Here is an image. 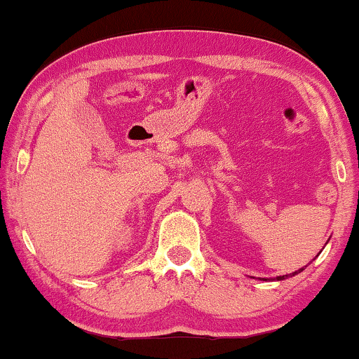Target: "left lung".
Here are the masks:
<instances>
[{
  "mask_svg": "<svg viewBox=\"0 0 359 359\" xmlns=\"http://www.w3.org/2000/svg\"><path fill=\"white\" fill-rule=\"evenodd\" d=\"M301 271H304V268H301V269H297V271L291 273V276H296V274H299ZM286 278H289V274H286V276H278L276 281H283V279H286ZM263 281H266V278H263Z\"/></svg>",
  "mask_w": 359,
  "mask_h": 359,
  "instance_id": "8db88e82",
  "label": "left lung"
}]
</instances>
